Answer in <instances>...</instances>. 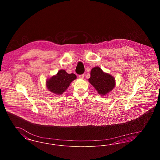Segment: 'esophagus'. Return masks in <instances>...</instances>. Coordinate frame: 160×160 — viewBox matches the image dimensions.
<instances>
[{
  "label": "esophagus",
  "mask_w": 160,
  "mask_h": 160,
  "mask_svg": "<svg viewBox=\"0 0 160 160\" xmlns=\"http://www.w3.org/2000/svg\"><path fill=\"white\" fill-rule=\"evenodd\" d=\"M78 78L80 79H83L84 78V74H82V75H79L78 76Z\"/></svg>",
  "instance_id": "1"
}]
</instances>
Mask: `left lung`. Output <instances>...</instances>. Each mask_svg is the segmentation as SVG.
Returning a JSON list of instances; mask_svg holds the SVG:
<instances>
[{
	"label": "left lung",
	"instance_id": "8db88e82",
	"mask_svg": "<svg viewBox=\"0 0 160 160\" xmlns=\"http://www.w3.org/2000/svg\"><path fill=\"white\" fill-rule=\"evenodd\" d=\"M89 82L102 96L111 91L116 84L114 77L103 72L98 67L92 69Z\"/></svg>",
	"mask_w": 160,
	"mask_h": 160
}]
</instances>
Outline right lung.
Instances as JSON below:
<instances>
[{
    "label": "right lung",
    "instance_id": "obj_1",
    "mask_svg": "<svg viewBox=\"0 0 160 160\" xmlns=\"http://www.w3.org/2000/svg\"><path fill=\"white\" fill-rule=\"evenodd\" d=\"M76 78L74 74H68L65 70L61 69L56 75L47 80L46 86L48 91L56 95H61L67 89L70 83Z\"/></svg>",
    "mask_w": 160,
    "mask_h": 160
}]
</instances>
